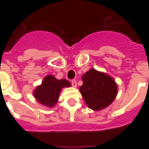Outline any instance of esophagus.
Masks as SVG:
<instances>
[{
	"label": "esophagus",
	"instance_id": "1",
	"mask_svg": "<svg viewBox=\"0 0 149 149\" xmlns=\"http://www.w3.org/2000/svg\"><path fill=\"white\" fill-rule=\"evenodd\" d=\"M71 84H72V86H73V87H77V81H76V79H72V82H71Z\"/></svg>",
	"mask_w": 149,
	"mask_h": 149
}]
</instances>
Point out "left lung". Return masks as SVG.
<instances>
[{"label":"left lung","instance_id":"left-lung-1","mask_svg":"<svg viewBox=\"0 0 149 149\" xmlns=\"http://www.w3.org/2000/svg\"><path fill=\"white\" fill-rule=\"evenodd\" d=\"M82 80L79 92L87 107L93 111L106 108L117 97L118 84L105 72L91 69L83 75Z\"/></svg>","mask_w":149,"mask_h":149}]
</instances>
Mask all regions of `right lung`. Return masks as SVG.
Returning a JSON list of instances; mask_svg holds the SVG:
<instances>
[{"label":"right lung","instance_id":"add662e5","mask_svg":"<svg viewBox=\"0 0 149 149\" xmlns=\"http://www.w3.org/2000/svg\"><path fill=\"white\" fill-rule=\"evenodd\" d=\"M70 86L71 84L65 79H57L52 75H47L34 90V97L39 104L51 108L57 104L62 89Z\"/></svg>","mask_w":149,"mask_h":149}]
</instances>
